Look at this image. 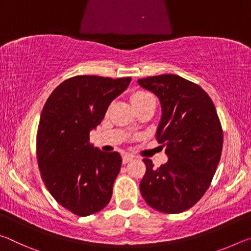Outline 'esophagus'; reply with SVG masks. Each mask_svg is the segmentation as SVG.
I'll return each instance as SVG.
<instances>
[{
  "mask_svg": "<svg viewBox=\"0 0 251 251\" xmlns=\"http://www.w3.org/2000/svg\"><path fill=\"white\" fill-rule=\"evenodd\" d=\"M133 158H134V156H133V155H130V154H125L124 156H123V164H127V163H129L130 160H133Z\"/></svg>",
  "mask_w": 251,
  "mask_h": 251,
  "instance_id": "1",
  "label": "esophagus"
}]
</instances>
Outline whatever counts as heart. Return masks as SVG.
Masks as SVG:
<instances>
[{
	"label": "heart",
	"mask_w": 251,
	"mask_h": 251,
	"mask_svg": "<svg viewBox=\"0 0 251 251\" xmlns=\"http://www.w3.org/2000/svg\"><path fill=\"white\" fill-rule=\"evenodd\" d=\"M131 103H133L134 107L138 105H142V104H145L148 103V101L151 100H155L154 96H152L151 93H148L146 91H137L135 92L133 95H131Z\"/></svg>",
	"instance_id": "obj_1"
}]
</instances>
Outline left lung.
<instances>
[{
	"mask_svg": "<svg viewBox=\"0 0 251 251\" xmlns=\"http://www.w3.org/2000/svg\"><path fill=\"white\" fill-rule=\"evenodd\" d=\"M138 84L160 100L156 138L168 156L158 168L143 159L146 173L139 189L151 208L179 214L209 188L222 156V125L210 97L197 84L174 74L141 78Z\"/></svg>",
	"mask_w": 251,
	"mask_h": 251,
	"instance_id": "obj_1",
	"label": "left lung"
}]
</instances>
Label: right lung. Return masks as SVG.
Segmentation results:
<instances>
[{"mask_svg":"<svg viewBox=\"0 0 251 251\" xmlns=\"http://www.w3.org/2000/svg\"><path fill=\"white\" fill-rule=\"evenodd\" d=\"M130 80L74 76L55 88L42 110L36 142L42 179L59 205L80 217L101 210L112 198L122 157L93 146L90 131Z\"/></svg>","mask_w":251,"mask_h":251,"instance_id":"add662e5","label":"right lung"}]
</instances>
